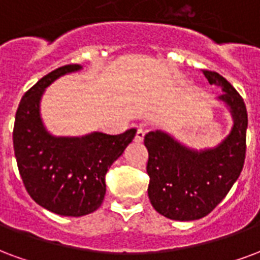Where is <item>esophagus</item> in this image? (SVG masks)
I'll use <instances>...</instances> for the list:
<instances>
[{
    "label": "esophagus",
    "instance_id": "34e87169",
    "mask_svg": "<svg viewBox=\"0 0 260 260\" xmlns=\"http://www.w3.org/2000/svg\"><path fill=\"white\" fill-rule=\"evenodd\" d=\"M144 136H145V133H144V130H141V128H138L137 133H136V141H137V143H143V141H144Z\"/></svg>",
    "mask_w": 260,
    "mask_h": 260
}]
</instances>
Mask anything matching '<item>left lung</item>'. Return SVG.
<instances>
[{
	"label": "left lung",
	"instance_id": "left-lung-1",
	"mask_svg": "<svg viewBox=\"0 0 260 260\" xmlns=\"http://www.w3.org/2000/svg\"><path fill=\"white\" fill-rule=\"evenodd\" d=\"M210 84L221 87L219 100L230 108L234 126L216 148L195 151L164 132H149L148 197L153 209L172 220H197L209 215L244 168L247 151L248 113L245 102L230 83L216 72L204 70Z\"/></svg>",
	"mask_w": 260,
	"mask_h": 260
}]
</instances>
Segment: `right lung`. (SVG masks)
<instances>
[{"label":"right lung","instance_id":"obj_1","mask_svg":"<svg viewBox=\"0 0 260 260\" xmlns=\"http://www.w3.org/2000/svg\"><path fill=\"white\" fill-rule=\"evenodd\" d=\"M65 65L40 79L20 100L13 149L26 191L39 205L60 216L88 215L101 206L105 174L136 136V128L117 136L91 133L83 137H54L40 116V100L54 80L80 70Z\"/></svg>","mask_w":260,"mask_h":260}]
</instances>
